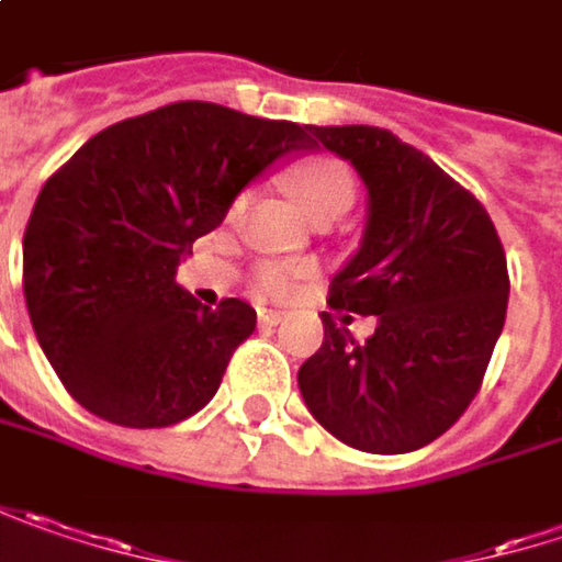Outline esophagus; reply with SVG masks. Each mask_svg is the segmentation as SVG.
<instances>
[{
    "instance_id": "34e87169",
    "label": "esophagus",
    "mask_w": 562,
    "mask_h": 562,
    "mask_svg": "<svg viewBox=\"0 0 562 562\" xmlns=\"http://www.w3.org/2000/svg\"><path fill=\"white\" fill-rule=\"evenodd\" d=\"M284 319L281 310H259V325H278Z\"/></svg>"
}]
</instances>
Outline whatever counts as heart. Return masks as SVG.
I'll return each mask as SVG.
<instances>
[{"mask_svg":"<svg viewBox=\"0 0 562 562\" xmlns=\"http://www.w3.org/2000/svg\"><path fill=\"white\" fill-rule=\"evenodd\" d=\"M291 189H294L296 202L313 217L316 214H345L353 202L351 173L338 160H310L294 173ZM300 278H303V271L294 266L262 268V288L268 294H288Z\"/></svg>","mask_w":562,"mask_h":562,"instance_id":"b5f03b06","label":"heart"}]
</instances>
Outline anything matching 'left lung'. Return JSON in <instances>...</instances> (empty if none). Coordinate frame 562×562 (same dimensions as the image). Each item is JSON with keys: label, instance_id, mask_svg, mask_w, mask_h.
I'll return each mask as SVG.
<instances>
[{"label": "left lung", "instance_id": "1", "mask_svg": "<svg viewBox=\"0 0 562 562\" xmlns=\"http://www.w3.org/2000/svg\"><path fill=\"white\" fill-rule=\"evenodd\" d=\"M367 189L360 246L328 303L376 316L357 341L323 313V348L296 385L328 434L360 452L402 456L442 436L481 389L506 323L509 274L484 205L389 128L306 126Z\"/></svg>", "mask_w": 562, "mask_h": 562}]
</instances>
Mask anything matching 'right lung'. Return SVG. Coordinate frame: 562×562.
<instances>
[{"instance_id": "obj_1", "label": "right lung", "mask_w": 562, "mask_h": 562, "mask_svg": "<svg viewBox=\"0 0 562 562\" xmlns=\"http://www.w3.org/2000/svg\"><path fill=\"white\" fill-rule=\"evenodd\" d=\"M310 148L306 126L183 100L103 128L46 180L24 231V300L78 405L138 430L209 405L256 310L202 306L177 266L274 160Z\"/></svg>"}]
</instances>
